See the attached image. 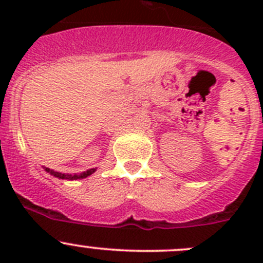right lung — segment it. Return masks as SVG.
<instances>
[{"label": "right lung", "instance_id": "obj_1", "mask_svg": "<svg viewBox=\"0 0 263 263\" xmlns=\"http://www.w3.org/2000/svg\"><path fill=\"white\" fill-rule=\"evenodd\" d=\"M46 172H48V173L52 174V176L57 177V178L68 179V181H73V179H81V178H86L87 176H91V174L95 172V169H89V171L84 172V173H80V174H62V173H60V172L50 171L49 168H46Z\"/></svg>", "mask_w": 263, "mask_h": 263}]
</instances>
